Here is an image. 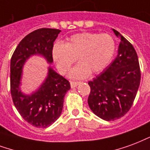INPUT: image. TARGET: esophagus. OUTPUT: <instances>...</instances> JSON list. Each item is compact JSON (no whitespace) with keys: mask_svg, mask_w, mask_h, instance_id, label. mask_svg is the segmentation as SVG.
Instances as JSON below:
<instances>
[{"mask_svg":"<svg viewBox=\"0 0 150 150\" xmlns=\"http://www.w3.org/2000/svg\"><path fill=\"white\" fill-rule=\"evenodd\" d=\"M70 83H71V88H74V87H76V86H78L79 83V82H73V81H71Z\"/></svg>","mask_w":150,"mask_h":150,"instance_id":"esophagus-1","label":"esophagus"}]
</instances>
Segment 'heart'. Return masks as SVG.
<instances>
[{"mask_svg": "<svg viewBox=\"0 0 150 150\" xmlns=\"http://www.w3.org/2000/svg\"><path fill=\"white\" fill-rule=\"evenodd\" d=\"M115 51V40L108 34L83 33L72 35L65 44H54L52 55L61 74H66L78 58L79 64L72 68L69 76L83 79L90 72L96 74L105 69Z\"/></svg>", "mask_w": 150, "mask_h": 150, "instance_id": "obj_1", "label": "heart"}]
</instances>
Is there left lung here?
I'll return each instance as SVG.
<instances>
[{
  "instance_id": "obj_1",
  "label": "left lung",
  "mask_w": 150,
  "mask_h": 150,
  "mask_svg": "<svg viewBox=\"0 0 150 150\" xmlns=\"http://www.w3.org/2000/svg\"><path fill=\"white\" fill-rule=\"evenodd\" d=\"M120 37L117 55L106 70L89 81L90 109L105 121L123 117L131 108L140 85L141 71L136 51L115 29Z\"/></svg>"
}]
</instances>
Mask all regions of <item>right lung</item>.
Returning <instances> with one entry per match:
<instances>
[{"instance_id":"right-lung-1","label":"right lung","mask_w":150,"mask_h":150,"mask_svg":"<svg viewBox=\"0 0 150 150\" xmlns=\"http://www.w3.org/2000/svg\"><path fill=\"white\" fill-rule=\"evenodd\" d=\"M61 31L40 28L22 40L11 58L10 90L14 105L24 120L33 126L46 128L60 116L64 96L70 90L68 80L49 67L47 78L35 91L25 95L21 90L22 69L25 62L34 55L43 56L52 64L53 43Z\"/></svg>"}]
</instances>
